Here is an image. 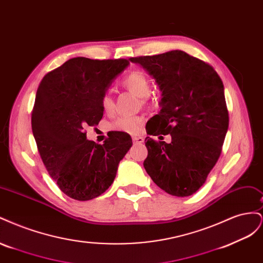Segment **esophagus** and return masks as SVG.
<instances>
[{"label": "esophagus", "mask_w": 263, "mask_h": 263, "mask_svg": "<svg viewBox=\"0 0 263 263\" xmlns=\"http://www.w3.org/2000/svg\"><path fill=\"white\" fill-rule=\"evenodd\" d=\"M144 137H140V136H134L133 137V141H134V144H137V145H140V144H142V142H144Z\"/></svg>", "instance_id": "esophagus-1"}]
</instances>
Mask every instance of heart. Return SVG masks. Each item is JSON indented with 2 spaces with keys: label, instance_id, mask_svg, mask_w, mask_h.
I'll list each match as a JSON object with an SVG mask.
<instances>
[{
  "label": "heart",
  "instance_id": "1",
  "mask_svg": "<svg viewBox=\"0 0 263 263\" xmlns=\"http://www.w3.org/2000/svg\"><path fill=\"white\" fill-rule=\"evenodd\" d=\"M122 84L127 90L136 94L137 97L142 98V100H145L150 93V81L148 77L138 70L132 71L127 74L123 79ZM101 105L105 112H110L114 108V99L112 94L109 92L103 94ZM141 124L142 118L139 116H121L112 124V128L128 134H137L141 128Z\"/></svg>",
  "mask_w": 263,
  "mask_h": 263
}]
</instances>
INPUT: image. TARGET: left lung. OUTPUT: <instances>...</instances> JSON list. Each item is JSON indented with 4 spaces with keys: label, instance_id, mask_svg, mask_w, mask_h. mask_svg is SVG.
Listing matches in <instances>:
<instances>
[{
    "label": "left lung",
    "instance_id": "left-lung-1",
    "mask_svg": "<svg viewBox=\"0 0 263 263\" xmlns=\"http://www.w3.org/2000/svg\"><path fill=\"white\" fill-rule=\"evenodd\" d=\"M129 60L144 68L161 91L160 110L148 121V134L171 135L170 144L145 139V169L164 192L192 195L204 184L224 144L229 122L224 84L210 65L181 50Z\"/></svg>",
    "mask_w": 263,
    "mask_h": 263
}]
</instances>
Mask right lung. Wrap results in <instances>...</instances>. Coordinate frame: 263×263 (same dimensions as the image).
<instances>
[{"label": "right lung", "mask_w": 263, "mask_h": 263, "mask_svg": "<svg viewBox=\"0 0 263 263\" xmlns=\"http://www.w3.org/2000/svg\"><path fill=\"white\" fill-rule=\"evenodd\" d=\"M128 66L126 59L77 57L47 73L38 86L31 129L39 155L59 189L74 200L104 193L133 146L123 132H113L103 145L86 139L84 132L99 124L103 94Z\"/></svg>", "instance_id": "right-lung-1"}]
</instances>
